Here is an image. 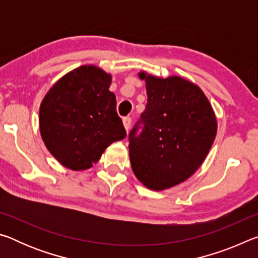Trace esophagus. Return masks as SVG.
<instances>
[{"mask_svg": "<svg viewBox=\"0 0 258 258\" xmlns=\"http://www.w3.org/2000/svg\"><path fill=\"white\" fill-rule=\"evenodd\" d=\"M131 123H132V118H131V117H124V118H123V124H124V127L126 130V132H127V131L130 130Z\"/></svg>", "mask_w": 258, "mask_h": 258, "instance_id": "obj_1", "label": "esophagus"}]
</instances>
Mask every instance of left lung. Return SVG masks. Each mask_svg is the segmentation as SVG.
Segmentation results:
<instances>
[{
	"label": "left lung",
	"instance_id": "1",
	"mask_svg": "<svg viewBox=\"0 0 258 258\" xmlns=\"http://www.w3.org/2000/svg\"><path fill=\"white\" fill-rule=\"evenodd\" d=\"M148 102L130 133L133 173L148 189L161 191L189 178L204 163L217 132L212 104L202 89L184 78L140 72ZM144 126L136 135L138 124Z\"/></svg>",
	"mask_w": 258,
	"mask_h": 258
}]
</instances>
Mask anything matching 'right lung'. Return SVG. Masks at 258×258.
Listing matches in <instances>:
<instances>
[{
  "mask_svg": "<svg viewBox=\"0 0 258 258\" xmlns=\"http://www.w3.org/2000/svg\"><path fill=\"white\" fill-rule=\"evenodd\" d=\"M110 84V74L86 64L61 77L43 99L38 118L42 140L72 171L91 168L112 142L126 137Z\"/></svg>",
  "mask_w": 258,
  "mask_h": 258,
  "instance_id": "right-lung-1",
  "label": "right lung"
}]
</instances>
